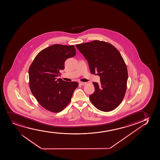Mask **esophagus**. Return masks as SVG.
Instances as JSON below:
<instances>
[{
	"label": "esophagus",
	"instance_id": "34e87169",
	"mask_svg": "<svg viewBox=\"0 0 160 160\" xmlns=\"http://www.w3.org/2000/svg\"><path fill=\"white\" fill-rule=\"evenodd\" d=\"M79 84L82 85H86L87 83H86V82H79Z\"/></svg>",
	"mask_w": 160,
	"mask_h": 160
}]
</instances>
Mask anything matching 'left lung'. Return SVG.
<instances>
[{
    "label": "left lung",
    "instance_id": "8db88e82",
    "mask_svg": "<svg viewBox=\"0 0 160 160\" xmlns=\"http://www.w3.org/2000/svg\"><path fill=\"white\" fill-rule=\"evenodd\" d=\"M89 63L91 73L98 75L101 84L93 82L95 92L89 99L97 109L113 110L123 101L128 80L127 65L115 47L105 42L93 41L76 45Z\"/></svg>",
    "mask_w": 160,
    "mask_h": 160
}]
</instances>
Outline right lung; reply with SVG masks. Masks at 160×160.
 <instances>
[{
    "instance_id": "obj_1",
    "label": "right lung",
    "mask_w": 160,
    "mask_h": 160,
    "mask_svg": "<svg viewBox=\"0 0 160 160\" xmlns=\"http://www.w3.org/2000/svg\"><path fill=\"white\" fill-rule=\"evenodd\" d=\"M76 53L73 45H52L40 51L29 68L31 92L40 105L48 111H62L78 86L76 82L57 78L61 75V70L64 69L65 61L74 57Z\"/></svg>"
}]
</instances>
